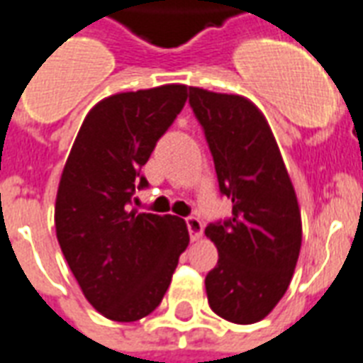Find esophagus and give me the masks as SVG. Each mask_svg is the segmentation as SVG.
Returning a JSON list of instances; mask_svg holds the SVG:
<instances>
[{"instance_id":"obj_1","label":"esophagus","mask_w":363,"mask_h":363,"mask_svg":"<svg viewBox=\"0 0 363 363\" xmlns=\"http://www.w3.org/2000/svg\"><path fill=\"white\" fill-rule=\"evenodd\" d=\"M187 223V229H189L191 240H201L202 237V221L199 218H187L185 220Z\"/></svg>"}]
</instances>
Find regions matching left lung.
<instances>
[{
	"label": "left lung",
	"mask_w": 363,
	"mask_h": 363,
	"mask_svg": "<svg viewBox=\"0 0 363 363\" xmlns=\"http://www.w3.org/2000/svg\"><path fill=\"white\" fill-rule=\"evenodd\" d=\"M220 191L233 216L210 223L218 265L206 274L210 308L233 324H255L288 289L301 250V210L265 115L252 100L189 86Z\"/></svg>",
	"instance_id": "obj_1"
}]
</instances>
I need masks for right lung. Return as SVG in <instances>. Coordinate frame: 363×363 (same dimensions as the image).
<instances>
[{"label":"right lung","mask_w":363,"mask_h":363,"mask_svg":"<svg viewBox=\"0 0 363 363\" xmlns=\"http://www.w3.org/2000/svg\"><path fill=\"white\" fill-rule=\"evenodd\" d=\"M187 85L104 98L86 113L62 170L55 227L83 296L113 322H136L159 307L189 231L176 216L128 210L140 170L184 109Z\"/></svg>","instance_id":"right-lung-1"}]
</instances>
